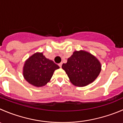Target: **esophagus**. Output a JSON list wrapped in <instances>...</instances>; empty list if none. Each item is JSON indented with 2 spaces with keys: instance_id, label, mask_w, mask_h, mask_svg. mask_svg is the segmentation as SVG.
<instances>
[{
  "instance_id": "esophagus-1",
  "label": "esophagus",
  "mask_w": 123,
  "mask_h": 123,
  "mask_svg": "<svg viewBox=\"0 0 123 123\" xmlns=\"http://www.w3.org/2000/svg\"><path fill=\"white\" fill-rule=\"evenodd\" d=\"M62 63H60V64H58V65H59V67H60V68H61V67H62Z\"/></svg>"
}]
</instances>
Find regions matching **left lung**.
Returning a JSON list of instances; mask_svg holds the SVG:
<instances>
[{
    "instance_id": "obj_1",
    "label": "left lung",
    "mask_w": 123,
    "mask_h": 123,
    "mask_svg": "<svg viewBox=\"0 0 123 123\" xmlns=\"http://www.w3.org/2000/svg\"><path fill=\"white\" fill-rule=\"evenodd\" d=\"M74 85L85 86L92 83L101 71V64L96 57L84 50L75 51L62 65Z\"/></svg>"
}]
</instances>
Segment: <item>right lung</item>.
<instances>
[{
  "label": "right lung",
  "mask_w": 123,
  "mask_h": 123,
  "mask_svg": "<svg viewBox=\"0 0 123 123\" xmlns=\"http://www.w3.org/2000/svg\"><path fill=\"white\" fill-rule=\"evenodd\" d=\"M59 67L46 58L43 53H35L25 61L23 77L30 84L37 87L46 85L52 78L55 70Z\"/></svg>",
  "instance_id": "right-lung-1"
}]
</instances>
